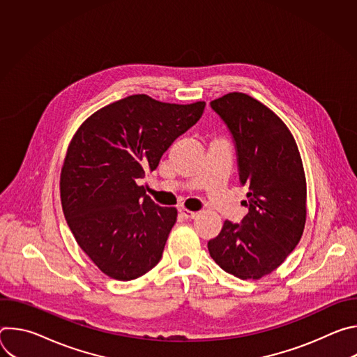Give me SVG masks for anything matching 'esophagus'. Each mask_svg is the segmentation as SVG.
Returning a JSON list of instances; mask_svg holds the SVG:
<instances>
[{
  "mask_svg": "<svg viewBox=\"0 0 357 357\" xmlns=\"http://www.w3.org/2000/svg\"><path fill=\"white\" fill-rule=\"evenodd\" d=\"M179 213H181V216L185 218V219H195L196 215H197V213L190 212V211H188V209H185V208H181V209H179Z\"/></svg>",
  "mask_w": 357,
  "mask_h": 357,
  "instance_id": "1",
  "label": "esophagus"
}]
</instances>
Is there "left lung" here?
<instances>
[{"instance_id": "1", "label": "left lung", "mask_w": 357, "mask_h": 357, "mask_svg": "<svg viewBox=\"0 0 357 357\" xmlns=\"http://www.w3.org/2000/svg\"><path fill=\"white\" fill-rule=\"evenodd\" d=\"M229 128L240 183L248 186L241 223L226 220L209 240L211 257L240 280L278 268L296 247L307 220V181L296 142L282 120L259 100L229 93L211 101Z\"/></svg>"}]
</instances>
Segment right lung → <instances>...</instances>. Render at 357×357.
Returning a JSON list of instances; mask_svg holds the SVG:
<instances>
[{
	"instance_id": "obj_1",
	"label": "right lung",
	"mask_w": 357,
	"mask_h": 357,
	"mask_svg": "<svg viewBox=\"0 0 357 357\" xmlns=\"http://www.w3.org/2000/svg\"><path fill=\"white\" fill-rule=\"evenodd\" d=\"M205 106L134 94L100 109L76 131L61 174L62 208L77 244L106 275L131 281L160 263L178 212L157 205L138 181L157 169Z\"/></svg>"
}]
</instances>
